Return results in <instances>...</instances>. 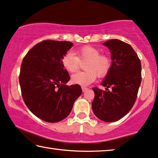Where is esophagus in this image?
<instances>
[{
	"instance_id": "esophagus-1",
	"label": "esophagus",
	"mask_w": 158,
	"mask_h": 158,
	"mask_svg": "<svg viewBox=\"0 0 158 158\" xmlns=\"http://www.w3.org/2000/svg\"><path fill=\"white\" fill-rule=\"evenodd\" d=\"M87 89H88V88H87V87H82V92H85Z\"/></svg>"
}]
</instances>
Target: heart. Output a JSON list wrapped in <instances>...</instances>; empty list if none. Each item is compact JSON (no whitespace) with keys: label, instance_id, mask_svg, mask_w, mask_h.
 I'll return each mask as SVG.
<instances>
[{"label":"heart","instance_id":"b5f03b06","mask_svg":"<svg viewBox=\"0 0 158 158\" xmlns=\"http://www.w3.org/2000/svg\"><path fill=\"white\" fill-rule=\"evenodd\" d=\"M77 56L68 52L62 57L63 66L69 73H75L82 61H87L85 66L86 71L73 75V83L85 86L95 81L97 77H104L108 73L111 66V59L107 56L100 54V51L93 46H84L76 52Z\"/></svg>","mask_w":158,"mask_h":158}]
</instances>
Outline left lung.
<instances>
[{
  "label": "left lung",
  "mask_w": 158,
  "mask_h": 158,
  "mask_svg": "<svg viewBox=\"0 0 158 158\" xmlns=\"http://www.w3.org/2000/svg\"><path fill=\"white\" fill-rule=\"evenodd\" d=\"M110 48L111 64L102 85L106 90L93 87L94 98L92 103L97 117L105 122L121 119L133 107L141 82V64L131 46L118 40L103 43ZM111 87L110 91L108 88Z\"/></svg>",
  "instance_id": "8db88e82"
}]
</instances>
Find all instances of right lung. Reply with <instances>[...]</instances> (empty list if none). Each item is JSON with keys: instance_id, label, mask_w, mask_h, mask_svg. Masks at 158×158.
I'll use <instances>...</instances> for the list:
<instances>
[{"instance_id": "add662e5", "label": "right lung", "mask_w": 158, "mask_h": 158, "mask_svg": "<svg viewBox=\"0 0 158 158\" xmlns=\"http://www.w3.org/2000/svg\"><path fill=\"white\" fill-rule=\"evenodd\" d=\"M73 45L66 41H42L22 62L19 81L23 100L31 113L47 122L67 117L82 94L79 85H65L70 76L61 60Z\"/></svg>"}]
</instances>
